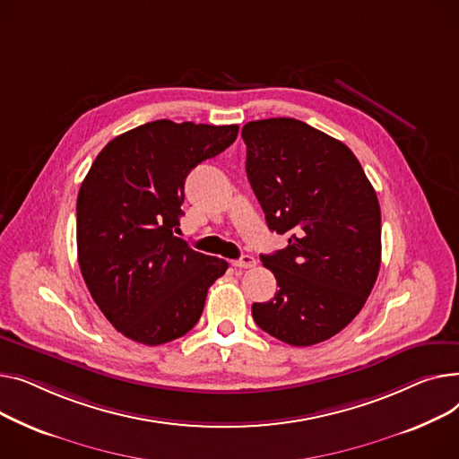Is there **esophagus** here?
I'll return each instance as SVG.
<instances>
[{"instance_id": "esophagus-1", "label": "esophagus", "mask_w": 459, "mask_h": 459, "mask_svg": "<svg viewBox=\"0 0 459 459\" xmlns=\"http://www.w3.org/2000/svg\"><path fill=\"white\" fill-rule=\"evenodd\" d=\"M255 263H257L255 257H252V255H242V257H238V259L233 261V266H237V268H254Z\"/></svg>"}]
</instances>
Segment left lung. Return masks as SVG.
Instances as JSON below:
<instances>
[{
	"instance_id": "obj_1",
	"label": "left lung",
	"mask_w": 459,
	"mask_h": 459,
	"mask_svg": "<svg viewBox=\"0 0 459 459\" xmlns=\"http://www.w3.org/2000/svg\"><path fill=\"white\" fill-rule=\"evenodd\" d=\"M240 134L266 224L289 235L287 248L261 255L280 290L252 306L255 325L292 346L326 341L354 320L378 278V196L352 150L306 122L255 120Z\"/></svg>"
}]
</instances>
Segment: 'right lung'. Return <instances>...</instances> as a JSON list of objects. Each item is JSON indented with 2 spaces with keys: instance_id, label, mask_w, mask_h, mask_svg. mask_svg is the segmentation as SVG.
I'll use <instances>...</instances> for the list:
<instances>
[{
  "instance_id": "1",
  "label": "right lung",
  "mask_w": 459,
  "mask_h": 459,
  "mask_svg": "<svg viewBox=\"0 0 459 459\" xmlns=\"http://www.w3.org/2000/svg\"><path fill=\"white\" fill-rule=\"evenodd\" d=\"M238 126L155 120L115 137L77 195V261L105 318L127 339L170 342L195 328L228 268L174 235L185 178L222 153Z\"/></svg>"
}]
</instances>
